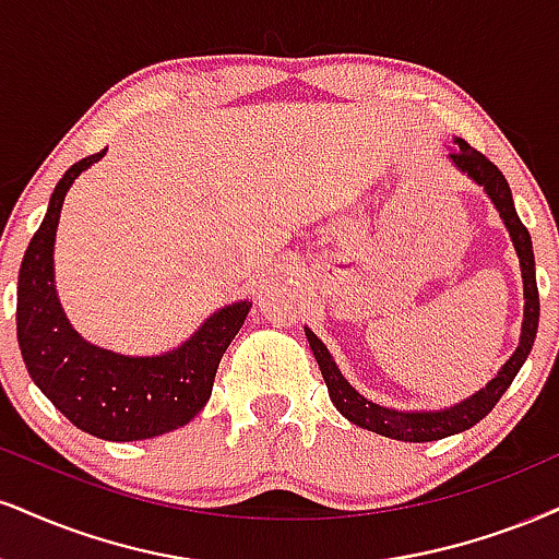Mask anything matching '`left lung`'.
Segmentation results:
<instances>
[{"mask_svg": "<svg viewBox=\"0 0 559 559\" xmlns=\"http://www.w3.org/2000/svg\"><path fill=\"white\" fill-rule=\"evenodd\" d=\"M448 160L453 163V168H456L459 174L472 178L474 183L485 189L487 199L495 204L508 236L513 240L515 257H519L523 280L521 336L519 347L513 349V355L508 357L506 365L498 370V376H495L492 381H487L485 389L474 391L472 396L461 399V402L453 406H443V409H394V406L376 404L373 399L362 396L360 391L342 376L340 365L334 362L326 344L306 326L308 344H311L316 362H319L323 381H326L329 396H332L336 409L342 412V417H347L349 423L362 427V430L378 432V436L383 438L406 440V443H427V440L456 436V432L469 430V427L477 425L479 419L490 415L492 406L500 402V396L506 394L508 385H511L513 378L519 376L521 365L526 362L536 340V326H539V290H536L534 246L532 236H528V230L521 223L519 212H515L511 186H508L506 176L498 170V165H492L485 155L469 147L461 136H453V147L448 150Z\"/></svg>", "mask_w": 559, "mask_h": 559, "instance_id": "obj_1", "label": "left lung"}]
</instances>
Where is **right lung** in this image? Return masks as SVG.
Here are the masks:
<instances>
[{"label":"right lung","instance_id":"add662e5","mask_svg":"<svg viewBox=\"0 0 559 559\" xmlns=\"http://www.w3.org/2000/svg\"><path fill=\"white\" fill-rule=\"evenodd\" d=\"M106 150L74 163L48 199L17 274V344L33 383L69 423L103 440H144L178 430L210 402L217 365L251 302L204 319L189 340L160 355H123L87 342L67 319L53 280V243L67 191Z\"/></svg>","mask_w":559,"mask_h":559}]
</instances>
